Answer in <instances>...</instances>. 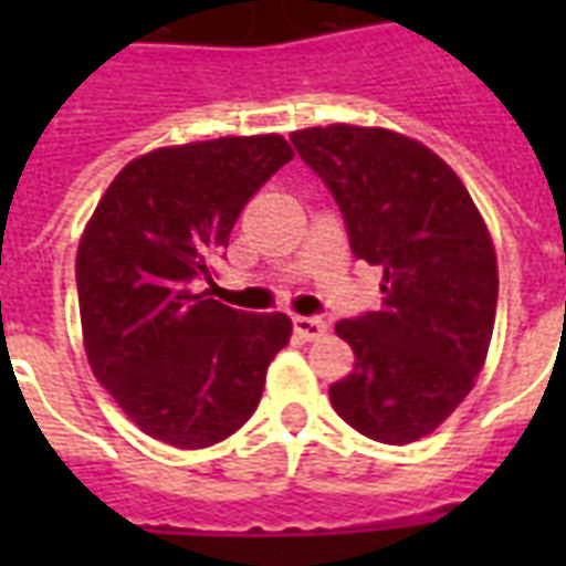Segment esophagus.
<instances>
[{
  "instance_id": "34e87169",
  "label": "esophagus",
  "mask_w": 566,
  "mask_h": 566,
  "mask_svg": "<svg viewBox=\"0 0 566 566\" xmlns=\"http://www.w3.org/2000/svg\"><path fill=\"white\" fill-rule=\"evenodd\" d=\"M294 331L303 336V339H318V336H324L327 333V321L321 318H294Z\"/></svg>"
}]
</instances>
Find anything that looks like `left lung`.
<instances>
[{"mask_svg": "<svg viewBox=\"0 0 566 566\" xmlns=\"http://www.w3.org/2000/svg\"><path fill=\"white\" fill-rule=\"evenodd\" d=\"M296 154L343 209L355 258L381 266V308L339 321L355 369L331 403L357 433L406 446L473 391L497 312V254L470 190L439 154L385 127H308Z\"/></svg>", "mask_w": 566, "mask_h": 566, "instance_id": "left-lung-1", "label": "left lung"}]
</instances>
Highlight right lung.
<instances>
[{
	"label": "right lung",
	"instance_id": "add662e5",
	"mask_svg": "<svg viewBox=\"0 0 566 566\" xmlns=\"http://www.w3.org/2000/svg\"><path fill=\"white\" fill-rule=\"evenodd\" d=\"M294 157L275 136L169 145L129 160L78 242L81 333L96 379L142 433L206 449L254 416L291 339L282 312L248 315L190 282L227 248L239 211Z\"/></svg>",
	"mask_w": 566,
	"mask_h": 566
}]
</instances>
